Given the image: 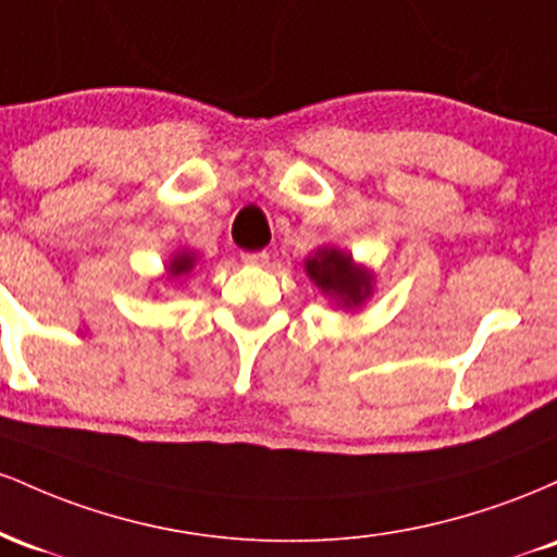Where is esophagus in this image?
<instances>
[{"instance_id":"1","label":"esophagus","mask_w":557,"mask_h":557,"mask_svg":"<svg viewBox=\"0 0 557 557\" xmlns=\"http://www.w3.org/2000/svg\"><path fill=\"white\" fill-rule=\"evenodd\" d=\"M240 261H243V264H248V267H264L267 261H270V253H267V251H246V253H240Z\"/></svg>"}]
</instances>
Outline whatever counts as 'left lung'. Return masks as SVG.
Instances as JSON below:
<instances>
[{
	"label": "left lung",
	"instance_id": "left-lung-1",
	"mask_svg": "<svg viewBox=\"0 0 557 557\" xmlns=\"http://www.w3.org/2000/svg\"><path fill=\"white\" fill-rule=\"evenodd\" d=\"M304 270L311 283L343 311H359L374 296V270L359 264L345 248H317L311 257H306Z\"/></svg>",
	"mask_w": 557,
	"mask_h": 557
}]
</instances>
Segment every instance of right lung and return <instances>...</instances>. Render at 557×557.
Instances as JSON below:
<instances>
[{
  "instance_id": "right-lung-1",
  "label": "right lung",
  "mask_w": 557,
  "mask_h": 557,
  "mask_svg": "<svg viewBox=\"0 0 557 557\" xmlns=\"http://www.w3.org/2000/svg\"><path fill=\"white\" fill-rule=\"evenodd\" d=\"M196 261H198L196 251H190V248H177V251L170 257V261H164L162 280H164V283H175V280L190 277Z\"/></svg>"
}]
</instances>
